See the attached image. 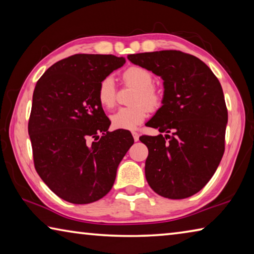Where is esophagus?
<instances>
[{"mask_svg": "<svg viewBox=\"0 0 254 254\" xmlns=\"http://www.w3.org/2000/svg\"><path fill=\"white\" fill-rule=\"evenodd\" d=\"M132 135H133V139H134V141H139V133L137 132H135V131H133L132 132Z\"/></svg>", "mask_w": 254, "mask_h": 254, "instance_id": "esophagus-1", "label": "esophagus"}]
</instances>
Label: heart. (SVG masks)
<instances>
[{
  "instance_id": "b5f03b06",
  "label": "heart",
  "mask_w": 254,
  "mask_h": 254,
  "mask_svg": "<svg viewBox=\"0 0 254 254\" xmlns=\"http://www.w3.org/2000/svg\"><path fill=\"white\" fill-rule=\"evenodd\" d=\"M122 78L127 84L137 88L131 107H122L111 117L112 126L121 130H133L147 118L148 109L156 110L160 105L161 96L153 87L154 77L147 68L131 66L123 71ZM97 98L106 110L112 109L117 102V87L114 79L107 76L98 85Z\"/></svg>"
}]
</instances>
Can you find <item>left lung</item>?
<instances>
[{"instance_id": "8db88e82", "label": "left lung", "mask_w": 254, "mask_h": 254, "mask_svg": "<svg viewBox=\"0 0 254 254\" xmlns=\"http://www.w3.org/2000/svg\"><path fill=\"white\" fill-rule=\"evenodd\" d=\"M127 59L163 80L162 105L147 124L167 134L140 137L149 150L144 167L149 186L170 199L195 195L213 177L224 153L227 110L220 81L205 63L182 51Z\"/></svg>"}]
</instances>
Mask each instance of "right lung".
Instances as JSON below:
<instances>
[{"label": "right lung", "instance_id": "right-lung-1", "mask_svg": "<svg viewBox=\"0 0 254 254\" xmlns=\"http://www.w3.org/2000/svg\"><path fill=\"white\" fill-rule=\"evenodd\" d=\"M126 64L112 55L77 54L59 60L37 81L28 131L34 167L56 195L89 204L113 187L120 162L134 142L130 132H109L97 98L103 78Z\"/></svg>", "mask_w": 254, "mask_h": 254}]
</instances>
